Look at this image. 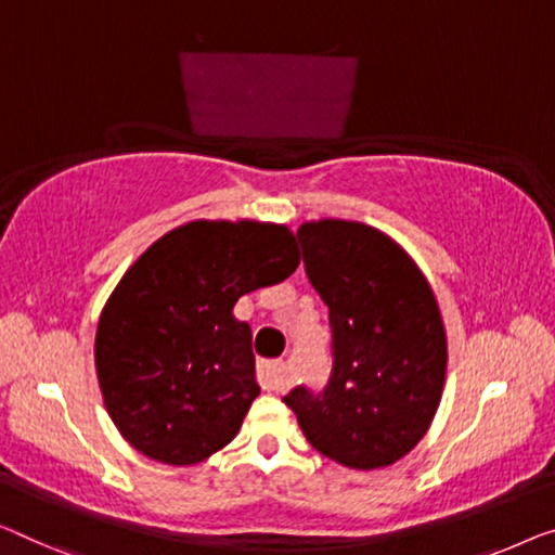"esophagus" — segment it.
Here are the masks:
<instances>
[{
	"label": "esophagus",
	"mask_w": 555,
	"mask_h": 555,
	"mask_svg": "<svg viewBox=\"0 0 555 555\" xmlns=\"http://www.w3.org/2000/svg\"><path fill=\"white\" fill-rule=\"evenodd\" d=\"M256 374H259V384L267 388V391H284L288 386L286 366L281 361H261Z\"/></svg>",
	"instance_id": "34e87169"
}]
</instances>
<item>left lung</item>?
<instances>
[{
    "instance_id": "1",
    "label": "left lung",
    "mask_w": 555,
    "mask_h": 555,
    "mask_svg": "<svg viewBox=\"0 0 555 555\" xmlns=\"http://www.w3.org/2000/svg\"><path fill=\"white\" fill-rule=\"evenodd\" d=\"M311 286L328 306L331 369L321 393L284 403L313 449L341 466H391L426 436L441 403L446 331L416 261L361 221L319 219L296 231Z\"/></svg>"
}]
</instances>
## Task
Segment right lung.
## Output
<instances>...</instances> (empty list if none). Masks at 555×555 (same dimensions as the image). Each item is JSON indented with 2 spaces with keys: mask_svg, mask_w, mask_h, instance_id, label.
<instances>
[{
  "mask_svg": "<svg viewBox=\"0 0 555 555\" xmlns=\"http://www.w3.org/2000/svg\"><path fill=\"white\" fill-rule=\"evenodd\" d=\"M299 261L284 224L198 219L131 263L99 317L94 363L104 406L139 453L192 466L238 434L261 388L234 304Z\"/></svg>",
  "mask_w": 555,
  "mask_h": 555,
  "instance_id": "obj_1",
  "label": "right lung"
}]
</instances>
